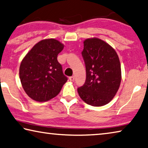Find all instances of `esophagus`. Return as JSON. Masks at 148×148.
I'll return each instance as SVG.
<instances>
[{"mask_svg":"<svg viewBox=\"0 0 148 148\" xmlns=\"http://www.w3.org/2000/svg\"><path fill=\"white\" fill-rule=\"evenodd\" d=\"M74 79H75V78H74V76H70V78H69V79L71 82H74Z\"/></svg>","mask_w":148,"mask_h":148,"instance_id":"obj_1","label":"esophagus"}]
</instances>
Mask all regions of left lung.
<instances>
[{"mask_svg":"<svg viewBox=\"0 0 148 148\" xmlns=\"http://www.w3.org/2000/svg\"><path fill=\"white\" fill-rule=\"evenodd\" d=\"M86 64V79L78 88L79 97L94 107L107 105L113 99L121 82L120 60L115 50L97 37L84 41L82 52Z\"/></svg>","mask_w":148,"mask_h":148,"instance_id":"left-lung-1","label":"left lung"}]
</instances>
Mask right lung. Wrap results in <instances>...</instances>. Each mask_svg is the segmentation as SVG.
I'll return each mask as SVG.
<instances>
[{
  "mask_svg": "<svg viewBox=\"0 0 148 148\" xmlns=\"http://www.w3.org/2000/svg\"><path fill=\"white\" fill-rule=\"evenodd\" d=\"M64 44L55 39H45L37 43L21 62V84L33 100L45 102L56 97L66 82L57 56Z\"/></svg>",
  "mask_w": 148,
  "mask_h": 148,
  "instance_id": "right-lung-1",
  "label": "right lung"
}]
</instances>
